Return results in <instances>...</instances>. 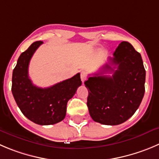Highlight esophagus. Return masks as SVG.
I'll return each mask as SVG.
<instances>
[{
    "instance_id": "esophagus-1",
    "label": "esophagus",
    "mask_w": 159,
    "mask_h": 159,
    "mask_svg": "<svg viewBox=\"0 0 159 159\" xmlns=\"http://www.w3.org/2000/svg\"><path fill=\"white\" fill-rule=\"evenodd\" d=\"M80 78H81V80H82V82L84 83V81L87 80V74H86L85 72H81Z\"/></svg>"
}]
</instances>
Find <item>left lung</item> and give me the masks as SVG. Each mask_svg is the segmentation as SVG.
Here are the masks:
<instances>
[{"instance_id":"1","label":"left lung","mask_w":159,"mask_h":159,"mask_svg":"<svg viewBox=\"0 0 159 159\" xmlns=\"http://www.w3.org/2000/svg\"><path fill=\"white\" fill-rule=\"evenodd\" d=\"M113 56L101 72L84 83L88 90L87 105L91 118L111 126L126 122L139 108L144 95L146 75L141 55L128 42L122 41ZM105 72L113 74L111 77L103 75Z\"/></svg>"}]
</instances>
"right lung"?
<instances>
[{"instance_id":"add662e5","label":"right lung","mask_w":159,"mask_h":159,"mask_svg":"<svg viewBox=\"0 0 159 159\" xmlns=\"http://www.w3.org/2000/svg\"><path fill=\"white\" fill-rule=\"evenodd\" d=\"M43 43L36 41L22 52L12 73L11 92L22 114L39 125H52L66 117V106L77 88L82 84L80 74L47 88L33 85L29 77L30 61Z\"/></svg>"}]
</instances>
